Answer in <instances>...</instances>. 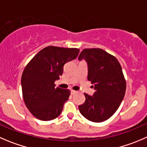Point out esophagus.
<instances>
[{"label": "esophagus", "instance_id": "1", "mask_svg": "<svg viewBox=\"0 0 147 147\" xmlns=\"http://www.w3.org/2000/svg\"><path fill=\"white\" fill-rule=\"evenodd\" d=\"M78 92V91L74 90H71V93H72V95H75V94H77Z\"/></svg>", "mask_w": 147, "mask_h": 147}]
</instances>
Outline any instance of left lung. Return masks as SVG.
I'll return each mask as SVG.
<instances>
[{
	"mask_svg": "<svg viewBox=\"0 0 147 147\" xmlns=\"http://www.w3.org/2000/svg\"><path fill=\"white\" fill-rule=\"evenodd\" d=\"M78 59L88 62V79L95 89L92 96L84 93L85 101L79 105L80 112L90 121L102 122L114 114L125 95L121 66L113 55L99 48L84 49Z\"/></svg>",
	"mask_w": 147,
	"mask_h": 147,
	"instance_id": "obj_1",
	"label": "left lung"
}]
</instances>
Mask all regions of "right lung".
Masks as SVG:
<instances>
[{"instance_id": "add662e5", "label": "right lung", "mask_w": 147, "mask_h": 147, "mask_svg": "<svg viewBox=\"0 0 147 147\" xmlns=\"http://www.w3.org/2000/svg\"><path fill=\"white\" fill-rule=\"evenodd\" d=\"M78 48L49 46L38 52L25 67L21 76L24 103L31 114L42 121L60 115L70 90L55 88L63 66L78 57Z\"/></svg>"}]
</instances>
